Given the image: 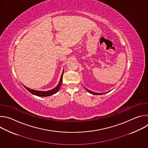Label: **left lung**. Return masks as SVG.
<instances>
[{"label": "left lung", "instance_id": "8db88e82", "mask_svg": "<svg viewBox=\"0 0 148 148\" xmlns=\"http://www.w3.org/2000/svg\"><path fill=\"white\" fill-rule=\"evenodd\" d=\"M84 87L86 88V90H87L89 93H90V94H93V95H102V94H105V93H107V92H104V93H97V92H92V91H91L89 90L88 89L86 88L85 87Z\"/></svg>", "mask_w": 148, "mask_h": 148}]
</instances>
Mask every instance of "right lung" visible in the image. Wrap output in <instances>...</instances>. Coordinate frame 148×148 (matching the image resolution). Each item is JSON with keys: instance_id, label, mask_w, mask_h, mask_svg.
Here are the masks:
<instances>
[{"instance_id": "right-lung-1", "label": "right lung", "mask_w": 148, "mask_h": 148, "mask_svg": "<svg viewBox=\"0 0 148 148\" xmlns=\"http://www.w3.org/2000/svg\"><path fill=\"white\" fill-rule=\"evenodd\" d=\"M63 74H64V70L62 71V73L61 75V77H60V81H59V83L58 84V85L55 87L52 90H49V91H38V90H33V89H30L26 86H25L23 84V86L25 87V88L28 90L30 93H32V94L34 95H36V96H38V97H49V96H50V95H52L56 93H57L61 86V84H62V75H63Z\"/></svg>"}]
</instances>
